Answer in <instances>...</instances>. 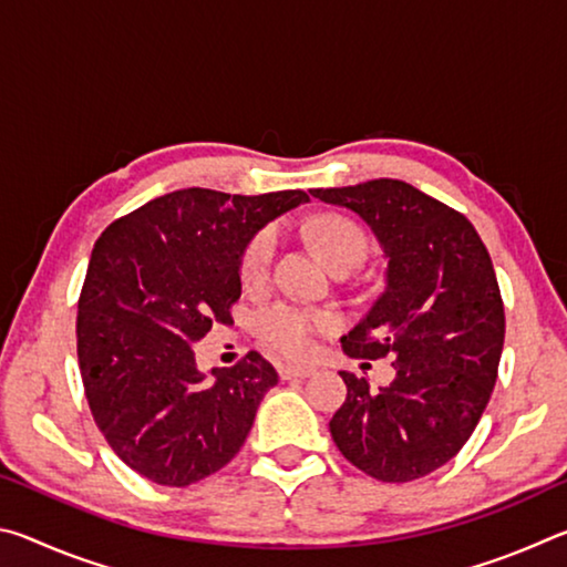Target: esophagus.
Segmentation results:
<instances>
[{
	"mask_svg": "<svg viewBox=\"0 0 567 567\" xmlns=\"http://www.w3.org/2000/svg\"><path fill=\"white\" fill-rule=\"evenodd\" d=\"M310 364H282L280 368V378L282 380H300V378H310L312 375Z\"/></svg>",
	"mask_w": 567,
	"mask_h": 567,
	"instance_id": "esophagus-1",
	"label": "esophagus"
}]
</instances>
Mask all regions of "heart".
<instances>
[{"instance_id": "1", "label": "heart", "mask_w": 567, "mask_h": 567, "mask_svg": "<svg viewBox=\"0 0 567 567\" xmlns=\"http://www.w3.org/2000/svg\"><path fill=\"white\" fill-rule=\"evenodd\" d=\"M315 243L320 245L324 260L334 267L362 265L368 255V237L348 217H322L315 225ZM277 252V233L265 227L249 239L239 257V277L247 287L262 285L272 270ZM328 315L295 302H275L257 315V334L267 348L285 358H305L315 348V338L330 330Z\"/></svg>"}]
</instances>
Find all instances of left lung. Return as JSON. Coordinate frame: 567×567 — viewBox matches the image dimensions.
<instances>
[{
	"instance_id": "1",
	"label": "left lung",
	"mask_w": 567,
	"mask_h": 567,
	"mask_svg": "<svg viewBox=\"0 0 567 567\" xmlns=\"http://www.w3.org/2000/svg\"><path fill=\"white\" fill-rule=\"evenodd\" d=\"M312 195L358 213L388 257L385 290L340 342L350 358H395V380L375 392L340 372L348 400L332 440L382 483L425 477L460 453L493 395L505 310L491 252L465 215L408 182Z\"/></svg>"
}]
</instances>
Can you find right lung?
<instances>
[{"label": "right lung", "instance_id": "right-lung-1", "mask_svg": "<svg viewBox=\"0 0 567 567\" xmlns=\"http://www.w3.org/2000/svg\"><path fill=\"white\" fill-rule=\"evenodd\" d=\"M302 189L227 195L189 187L104 229L76 302V358L92 417L124 465L157 485L217 473L245 445L277 372L260 352L197 370L192 344L233 324L239 257Z\"/></svg>", "mask_w": 567, "mask_h": 567}]
</instances>
